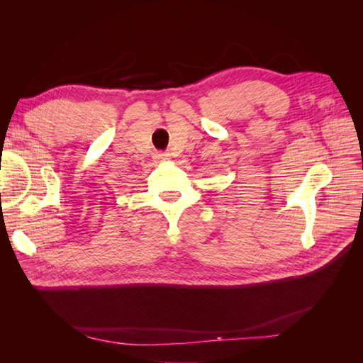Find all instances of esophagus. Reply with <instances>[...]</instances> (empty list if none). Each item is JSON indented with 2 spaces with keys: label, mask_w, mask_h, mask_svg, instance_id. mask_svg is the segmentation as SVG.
Returning <instances> with one entry per match:
<instances>
[{
  "label": "esophagus",
  "mask_w": 363,
  "mask_h": 363,
  "mask_svg": "<svg viewBox=\"0 0 363 363\" xmlns=\"http://www.w3.org/2000/svg\"><path fill=\"white\" fill-rule=\"evenodd\" d=\"M155 159L159 160V162H164V160L169 159V155H168V152H160V151H157L156 155H155Z\"/></svg>",
  "instance_id": "obj_1"
}]
</instances>
